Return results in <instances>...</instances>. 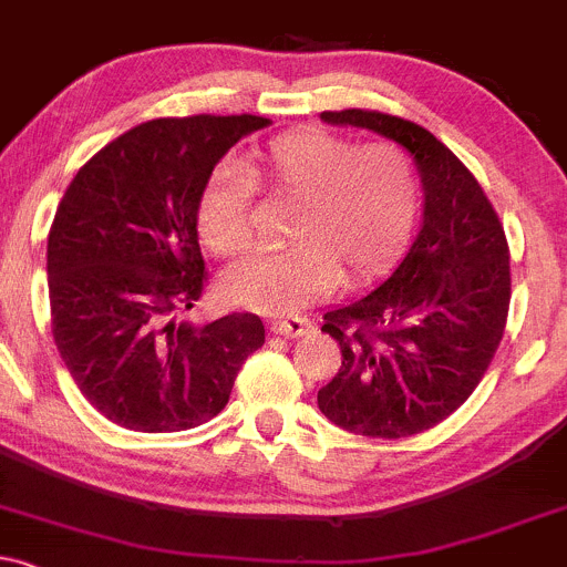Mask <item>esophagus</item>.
I'll return each mask as SVG.
<instances>
[{"label": "esophagus", "mask_w": 567, "mask_h": 567, "mask_svg": "<svg viewBox=\"0 0 567 567\" xmlns=\"http://www.w3.org/2000/svg\"><path fill=\"white\" fill-rule=\"evenodd\" d=\"M310 319H302V316H291V319H276L270 324V330L276 334H284V338H300V334L310 332Z\"/></svg>", "instance_id": "1"}]
</instances>
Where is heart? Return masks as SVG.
<instances>
[{
    "label": "heart",
    "mask_w": 567,
    "mask_h": 567,
    "mask_svg": "<svg viewBox=\"0 0 567 567\" xmlns=\"http://www.w3.org/2000/svg\"><path fill=\"white\" fill-rule=\"evenodd\" d=\"M272 194L300 197L289 221L295 243L257 254L224 276L229 302L259 313H295L338 284L362 281L398 257L419 208L411 156L398 143L357 145L330 132L272 137L251 169L224 162L199 199V233L213 251L237 257L254 243L257 181Z\"/></svg>",
    "instance_id": "heart-1"
}]
</instances>
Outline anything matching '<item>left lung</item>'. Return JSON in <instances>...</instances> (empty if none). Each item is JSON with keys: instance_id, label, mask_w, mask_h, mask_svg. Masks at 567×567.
<instances>
[{"instance_id": "obj_1", "label": "left lung", "mask_w": 567, "mask_h": 567, "mask_svg": "<svg viewBox=\"0 0 567 567\" xmlns=\"http://www.w3.org/2000/svg\"><path fill=\"white\" fill-rule=\"evenodd\" d=\"M321 121L403 145L422 175L424 216L379 289L324 313L321 332L343 362L319 408L354 435H416L471 398L501 346L511 302L503 224L471 169L424 126L357 107Z\"/></svg>"}]
</instances>
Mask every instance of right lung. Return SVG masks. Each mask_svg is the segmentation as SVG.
<instances>
[{
	"label": "right lung",
	"instance_id": "add662e5",
	"mask_svg": "<svg viewBox=\"0 0 567 567\" xmlns=\"http://www.w3.org/2000/svg\"><path fill=\"white\" fill-rule=\"evenodd\" d=\"M261 115L156 118L78 169L48 235L56 349L113 424L178 432L221 413L237 370L265 343L254 313L175 321L203 297L197 213L213 167Z\"/></svg>",
	"mask_w": 567,
	"mask_h": 567
}]
</instances>
